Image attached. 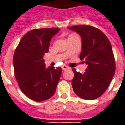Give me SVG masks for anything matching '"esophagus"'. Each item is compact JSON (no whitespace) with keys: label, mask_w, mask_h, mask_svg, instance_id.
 <instances>
[{"label":"esophagus","mask_w":125,"mask_h":125,"mask_svg":"<svg viewBox=\"0 0 125 125\" xmlns=\"http://www.w3.org/2000/svg\"><path fill=\"white\" fill-rule=\"evenodd\" d=\"M62 68L63 70H68V69H70L69 68V67H67V66H66V65H62Z\"/></svg>","instance_id":"obj_1"}]
</instances>
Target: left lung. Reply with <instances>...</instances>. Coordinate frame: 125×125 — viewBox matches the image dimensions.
<instances>
[{
  "instance_id": "1",
  "label": "left lung",
  "mask_w": 125,
  "mask_h": 125,
  "mask_svg": "<svg viewBox=\"0 0 125 125\" xmlns=\"http://www.w3.org/2000/svg\"><path fill=\"white\" fill-rule=\"evenodd\" d=\"M81 36L82 51L79 58L85 60L87 67L84 73L72 69L74 77L72 84L77 95L93 100L104 93L115 73V60L111 44L102 31L88 25L68 27Z\"/></svg>"
}]
</instances>
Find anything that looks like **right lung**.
Segmentation results:
<instances>
[{
	"label": "right lung",
	"mask_w": 125,
	"mask_h": 125,
	"mask_svg": "<svg viewBox=\"0 0 125 125\" xmlns=\"http://www.w3.org/2000/svg\"><path fill=\"white\" fill-rule=\"evenodd\" d=\"M60 28H39L28 32L20 40L13 57L14 75L21 91L35 101L53 95L62 68H46L43 55L49 51L50 42Z\"/></svg>",
	"instance_id": "add662e5"
}]
</instances>
